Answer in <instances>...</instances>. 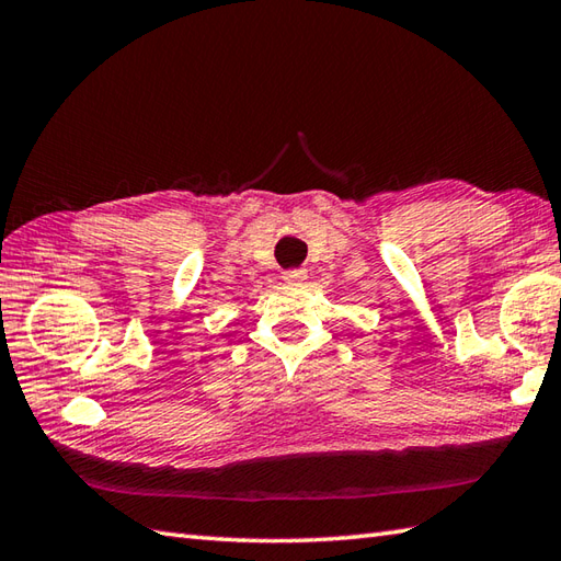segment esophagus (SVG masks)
<instances>
[{
	"label": "esophagus",
	"instance_id": "obj_1",
	"mask_svg": "<svg viewBox=\"0 0 561 561\" xmlns=\"http://www.w3.org/2000/svg\"><path fill=\"white\" fill-rule=\"evenodd\" d=\"M282 279L291 284V287H299V284H304L308 279V272L306 270H287L282 274Z\"/></svg>",
	"mask_w": 561,
	"mask_h": 561
}]
</instances>
